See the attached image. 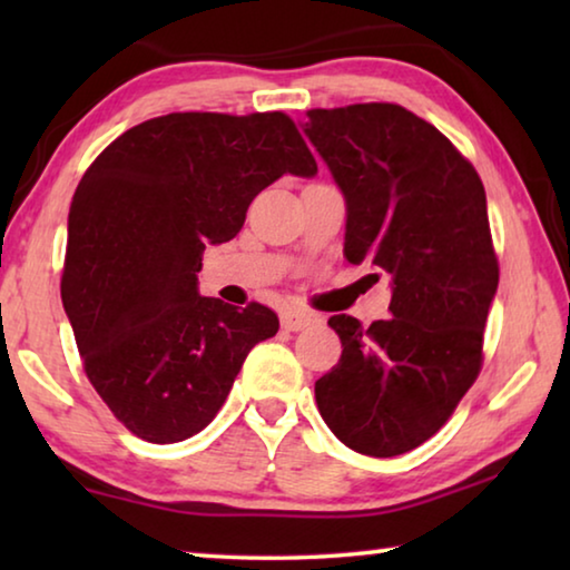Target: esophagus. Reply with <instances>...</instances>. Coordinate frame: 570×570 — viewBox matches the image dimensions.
I'll return each mask as SVG.
<instances>
[{
  "label": "esophagus",
  "instance_id": "obj_1",
  "mask_svg": "<svg viewBox=\"0 0 570 570\" xmlns=\"http://www.w3.org/2000/svg\"><path fill=\"white\" fill-rule=\"evenodd\" d=\"M316 322H320V316L312 312H302V308H288V312L282 314V326L286 332H302L314 326Z\"/></svg>",
  "mask_w": 570,
  "mask_h": 570
}]
</instances>
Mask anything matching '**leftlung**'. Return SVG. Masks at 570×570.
<instances>
[{
    "label": "left lung",
    "mask_w": 570,
    "mask_h": 570,
    "mask_svg": "<svg viewBox=\"0 0 570 570\" xmlns=\"http://www.w3.org/2000/svg\"><path fill=\"white\" fill-rule=\"evenodd\" d=\"M306 115V138L346 200V262L392 278L390 320L370 330L346 314L330 320L344 350L316 380V404L346 448L394 458L435 435L478 380L498 292L485 188L445 135L402 105Z\"/></svg>",
    "instance_id": "obj_1"
}]
</instances>
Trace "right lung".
<instances>
[{
	"label": "right lung",
	"mask_w": 570,
	"mask_h": 570,
	"mask_svg": "<svg viewBox=\"0 0 570 570\" xmlns=\"http://www.w3.org/2000/svg\"><path fill=\"white\" fill-rule=\"evenodd\" d=\"M316 160L284 112H170L125 130L77 186L62 304L92 387L132 435L188 440L216 417L246 354L278 332L198 294L208 244L234 238L258 193Z\"/></svg>",
	"instance_id": "right-lung-1"
}]
</instances>
